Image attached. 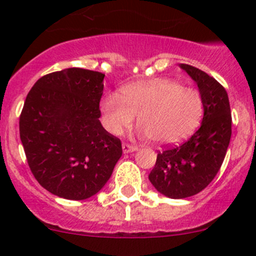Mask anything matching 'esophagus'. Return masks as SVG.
Listing matches in <instances>:
<instances>
[{
	"label": "esophagus",
	"instance_id": "34e87169",
	"mask_svg": "<svg viewBox=\"0 0 256 256\" xmlns=\"http://www.w3.org/2000/svg\"><path fill=\"white\" fill-rule=\"evenodd\" d=\"M122 150L124 153L135 152V150H137V146H134V144H122Z\"/></svg>",
	"mask_w": 256,
	"mask_h": 256
}]
</instances>
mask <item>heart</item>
<instances>
[{"instance_id": "obj_1", "label": "heart", "mask_w": 256, "mask_h": 256, "mask_svg": "<svg viewBox=\"0 0 256 256\" xmlns=\"http://www.w3.org/2000/svg\"><path fill=\"white\" fill-rule=\"evenodd\" d=\"M100 112L102 122L112 135H122L136 115L140 136L168 146L192 135L202 119L204 100L194 88L156 78L125 86L119 96L106 94L100 102Z\"/></svg>"}]
</instances>
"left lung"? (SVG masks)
Listing matches in <instances>:
<instances>
[{
	"label": "left lung",
	"mask_w": 256,
	"mask_h": 256,
	"mask_svg": "<svg viewBox=\"0 0 256 256\" xmlns=\"http://www.w3.org/2000/svg\"><path fill=\"white\" fill-rule=\"evenodd\" d=\"M179 66L198 84L204 118L200 128L186 142L158 153L150 173V182L157 192L170 198H189L205 189L218 173L232 136V115L224 88L196 67Z\"/></svg>",
	"instance_id": "8db88e82"
}]
</instances>
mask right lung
Returning a JSON list of instances; mask_svg holds the SVG:
<instances>
[{
  "label": "right lung",
  "instance_id": "right-lung-1",
  "mask_svg": "<svg viewBox=\"0 0 256 256\" xmlns=\"http://www.w3.org/2000/svg\"><path fill=\"white\" fill-rule=\"evenodd\" d=\"M104 76L78 67L52 72L36 80L24 102L20 135L29 168L58 198L96 195L122 154L120 140L99 121Z\"/></svg>",
  "mask_w": 256,
  "mask_h": 256
}]
</instances>
